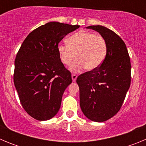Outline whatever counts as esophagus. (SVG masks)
Returning a JSON list of instances; mask_svg holds the SVG:
<instances>
[{"mask_svg": "<svg viewBox=\"0 0 146 146\" xmlns=\"http://www.w3.org/2000/svg\"><path fill=\"white\" fill-rule=\"evenodd\" d=\"M77 74H72V81H73V82H75L76 80H77Z\"/></svg>", "mask_w": 146, "mask_h": 146, "instance_id": "esophagus-1", "label": "esophagus"}]
</instances>
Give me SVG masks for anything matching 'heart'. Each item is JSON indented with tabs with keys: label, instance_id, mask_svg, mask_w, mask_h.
<instances>
[{
	"label": "heart",
	"instance_id": "b5f03b06",
	"mask_svg": "<svg viewBox=\"0 0 146 146\" xmlns=\"http://www.w3.org/2000/svg\"><path fill=\"white\" fill-rule=\"evenodd\" d=\"M66 42L58 46V52L64 65H69L77 55L78 59L71 66L74 72L83 68L88 71L97 69L106 57V41L100 34L80 31L68 37Z\"/></svg>",
	"mask_w": 146,
	"mask_h": 146
}]
</instances>
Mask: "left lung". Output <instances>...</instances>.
I'll use <instances>...</instances> for the list:
<instances>
[{
	"instance_id": "1",
	"label": "left lung",
	"mask_w": 146,
	"mask_h": 146,
	"mask_svg": "<svg viewBox=\"0 0 146 146\" xmlns=\"http://www.w3.org/2000/svg\"><path fill=\"white\" fill-rule=\"evenodd\" d=\"M87 28L96 31L107 43V54L97 69L77 77L80 104L88 119L103 122L121 109L131 84V62L126 46L121 37L102 25Z\"/></svg>"
}]
</instances>
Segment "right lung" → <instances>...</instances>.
I'll return each instance as SVG.
<instances>
[{
    "label": "right lung",
    "mask_w": 146,
    "mask_h": 146,
    "mask_svg": "<svg viewBox=\"0 0 146 146\" xmlns=\"http://www.w3.org/2000/svg\"><path fill=\"white\" fill-rule=\"evenodd\" d=\"M80 25L50 22L33 30L22 44L15 60L14 83L26 113L38 121L57 114L72 74L58 52V43Z\"/></svg>",
    "instance_id": "obj_1"
}]
</instances>
